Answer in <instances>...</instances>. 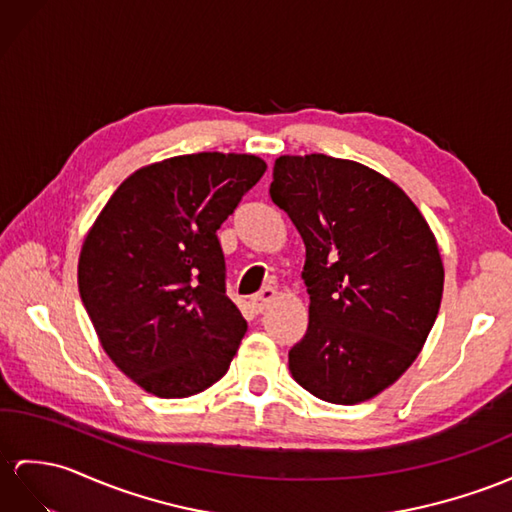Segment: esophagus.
I'll return each instance as SVG.
<instances>
[{"instance_id": "1", "label": "esophagus", "mask_w": 512, "mask_h": 512, "mask_svg": "<svg viewBox=\"0 0 512 512\" xmlns=\"http://www.w3.org/2000/svg\"><path fill=\"white\" fill-rule=\"evenodd\" d=\"M276 299H278V291L273 289V286H265L263 291L256 293L252 299H249V304H252L256 313H263V310H267L273 302H276Z\"/></svg>"}]
</instances>
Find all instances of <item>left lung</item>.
Instances as JSON below:
<instances>
[{
  "mask_svg": "<svg viewBox=\"0 0 512 512\" xmlns=\"http://www.w3.org/2000/svg\"><path fill=\"white\" fill-rule=\"evenodd\" d=\"M269 195L306 245L308 330L291 376L323 402H367L415 363L439 315L434 232L400 186L356 160L280 156Z\"/></svg>",
  "mask_w": 512,
  "mask_h": 512,
  "instance_id": "left-lung-1",
  "label": "left lung"
}]
</instances>
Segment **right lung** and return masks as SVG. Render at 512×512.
Wrapping results in <instances>:
<instances>
[{
  "label": "right lung",
  "instance_id": "add662e5",
  "mask_svg": "<svg viewBox=\"0 0 512 512\" xmlns=\"http://www.w3.org/2000/svg\"><path fill=\"white\" fill-rule=\"evenodd\" d=\"M265 171L254 154L152 162L86 232L82 304L108 358L143 391L191 397L226 376L247 323L226 295L217 230Z\"/></svg>",
  "mask_w": 512,
  "mask_h": 512
}]
</instances>
